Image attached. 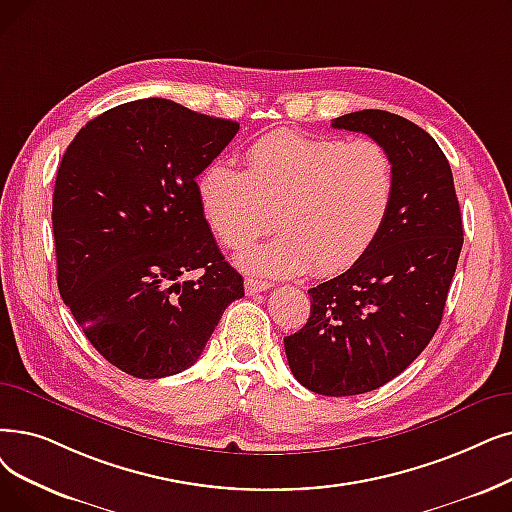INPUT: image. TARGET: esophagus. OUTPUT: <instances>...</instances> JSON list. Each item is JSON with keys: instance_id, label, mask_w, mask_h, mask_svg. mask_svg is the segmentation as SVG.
<instances>
[{"instance_id": "1", "label": "esophagus", "mask_w": 512, "mask_h": 512, "mask_svg": "<svg viewBox=\"0 0 512 512\" xmlns=\"http://www.w3.org/2000/svg\"><path fill=\"white\" fill-rule=\"evenodd\" d=\"M272 284L265 282V280H257V278H247L244 280V293L247 295H255V293H261V291H268Z\"/></svg>"}]
</instances>
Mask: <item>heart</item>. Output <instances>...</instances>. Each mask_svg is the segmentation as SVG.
Listing matches in <instances>:
<instances>
[{"instance_id": "heart-1", "label": "heart", "mask_w": 512, "mask_h": 512, "mask_svg": "<svg viewBox=\"0 0 512 512\" xmlns=\"http://www.w3.org/2000/svg\"><path fill=\"white\" fill-rule=\"evenodd\" d=\"M247 169L215 161L196 180L213 236L242 249L236 263L261 276H330L358 263L383 234L397 196V167L376 140L305 136L278 129L244 154Z\"/></svg>"}]
</instances>
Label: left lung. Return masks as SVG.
Masks as SVG:
<instances>
[{"mask_svg": "<svg viewBox=\"0 0 512 512\" xmlns=\"http://www.w3.org/2000/svg\"><path fill=\"white\" fill-rule=\"evenodd\" d=\"M332 127L385 144L397 167L383 234L347 272L309 288L305 326L284 337L288 366L303 387L345 397L383 387L429 345L464 238L450 163L425 129L372 108Z\"/></svg>", "mask_w": 512, "mask_h": 512, "instance_id": "8db88e82", "label": "left lung"}]
</instances>
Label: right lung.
<instances>
[{
    "label": "right lung",
    "mask_w": 512,
    "mask_h": 512,
    "mask_svg": "<svg viewBox=\"0 0 512 512\" xmlns=\"http://www.w3.org/2000/svg\"><path fill=\"white\" fill-rule=\"evenodd\" d=\"M238 129L146 98L92 119L64 152L52 198L58 291L102 358L136 379L190 368L244 297L196 194ZM194 269L202 276L186 281Z\"/></svg>",
    "instance_id": "1"
}]
</instances>
